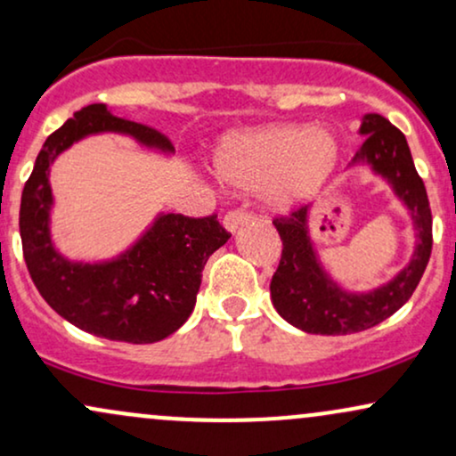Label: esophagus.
I'll use <instances>...</instances> for the list:
<instances>
[{"label":"esophagus","mask_w":456,"mask_h":456,"mask_svg":"<svg viewBox=\"0 0 456 456\" xmlns=\"http://www.w3.org/2000/svg\"><path fill=\"white\" fill-rule=\"evenodd\" d=\"M252 221V216L248 212H240V210H233V212H227L223 218V227L227 229L229 233H235L240 227H244V224H248Z\"/></svg>","instance_id":"obj_1"}]
</instances>
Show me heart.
I'll use <instances>...</instances> for the list:
<instances>
[{"label":"heart","instance_id":"b5f03b06","mask_svg":"<svg viewBox=\"0 0 456 456\" xmlns=\"http://www.w3.org/2000/svg\"><path fill=\"white\" fill-rule=\"evenodd\" d=\"M339 142L331 131L304 125H267L218 142L212 172L238 191L265 189L272 208L289 210L312 197L336 172Z\"/></svg>","mask_w":456,"mask_h":456}]
</instances>
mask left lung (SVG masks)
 Returning a JSON list of instances; mask_svg holds the SVG:
<instances>
[{"label":"left lung","instance_id":"left-lung-1","mask_svg":"<svg viewBox=\"0 0 456 456\" xmlns=\"http://www.w3.org/2000/svg\"><path fill=\"white\" fill-rule=\"evenodd\" d=\"M359 134L365 135L350 167H365L391 186L408 210L414 229V252L391 281L370 290L342 287L322 265L312 240L310 208L276 218L282 259L270 284L272 304L284 321L316 336H346L387 321L412 297L431 256V208L416 172L408 140L380 114H365Z\"/></svg>","mask_w":456,"mask_h":456}]
</instances>
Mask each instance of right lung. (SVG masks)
Returning <instances> with one entry per match:
<instances>
[{
	"instance_id": "right-lung-1",
	"label": "right lung",
	"mask_w": 456,
	"mask_h": 456,
	"mask_svg": "<svg viewBox=\"0 0 456 456\" xmlns=\"http://www.w3.org/2000/svg\"><path fill=\"white\" fill-rule=\"evenodd\" d=\"M103 134L125 135L157 155H174L161 134L118 118L106 103L78 110L48 135L25 183L19 218L25 263L46 304L74 327L117 342L152 344L184 325L208 259L232 235L216 216L159 212L127 248L110 259L65 256L53 238L51 167L68 148Z\"/></svg>"
}]
</instances>
